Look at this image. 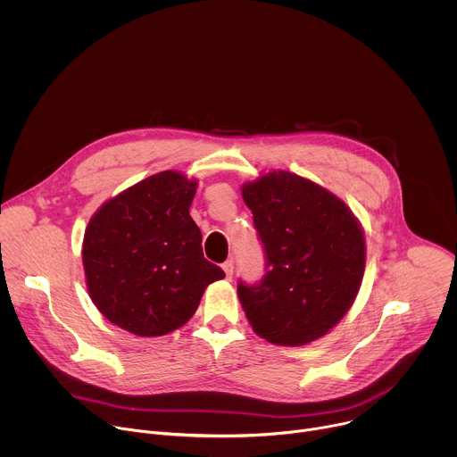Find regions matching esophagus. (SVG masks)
<instances>
[{
	"label": "esophagus",
	"mask_w": 457,
	"mask_h": 457,
	"mask_svg": "<svg viewBox=\"0 0 457 457\" xmlns=\"http://www.w3.org/2000/svg\"><path fill=\"white\" fill-rule=\"evenodd\" d=\"M222 270H224L226 277L231 280V277H233V260H228V262H224V264H222Z\"/></svg>",
	"instance_id": "obj_1"
}]
</instances>
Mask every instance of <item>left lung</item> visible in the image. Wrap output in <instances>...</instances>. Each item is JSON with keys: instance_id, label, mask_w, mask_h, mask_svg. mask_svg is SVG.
Returning <instances> with one entry per match:
<instances>
[{"instance_id": "obj_1", "label": "left lung", "mask_w": 457, "mask_h": 457, "mask_svg": "<svg viewBox=\"0 0 457 457\" xmlns=\"http://www.w3.org/2000/svg\"><path fill=\"white\" fill-rule=\"evenodd\" d=\"M266 249L268 273L238 286L253 331L270 344L302 347L328 335L354 303L365 273V233L333 191L271 170L240 187Z\"/></svg>"}]
</instances>
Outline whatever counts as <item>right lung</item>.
<instances>
[{
	"label": "right lung",
	"instance_id": "obj_1",
	"mask_svg": "<svg viewBox=\"0 0 457 457\" xmlns=\"http://www.w3.org/2000/svg\"><path fill=\"white\" fill-rule=\"evenodd\" d=\"M199 180L166 170L117 193L92 215L83 270L97 311L136 337L168 335L224 271L208 262L189 215Z\"/></svg>",
	"mask_w": 457,
	"mask_h": 457
}]
</instances>
